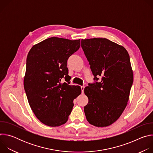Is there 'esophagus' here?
Returning a JSON list of instances; mask_svg holds the SVG:
<instances>
[{
    "mask_svg": "<svg viewBox=\"0 0 153 153\" xmlns=\"http://www.w3.org/2000/svg\"><path fill=\"white\" fill-rule=\"evenodd\" d=\"M80 88H81L82 93H83V91H84V88H85V86H80Z\"/></svg>",
    "mask_w": 153,
    "mask_h": 153,
    "instance_id": "esophagus-1",
    "label": "esophagus"
}]
</instances>
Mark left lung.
Here are the masks:
<instances>
[{
  "label": "left lung",
  "mask_w": 153,
  "mask_h": 153,
  "mask_svg": "<svg viewBox=\"0 0 153 153\" xmlns=\"http://www.w3.org/2000/svg\"><path fill=\"white\" fill-rule=\"evenodd\" d=\"M81 47L94 81L84 89L89 100L84 106L86 120L97 127L109 126L119 118L129 99L133 83L129 56L124 47L105 38L82 39Z\"/></svg>",
  "instance_id": "1"
}]
</instances>
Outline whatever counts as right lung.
Here are the masks:
<instances>
[{
	"label": "right lung",
	"instance_id": "right-lung-1",
	"mask_svg": "<svg viewBox=\"0 0 153 153\" xmlns=\"http://www.w3.org/2000/svg\"><path fill=\"white\" fill-rule=\"evenodd\" d=\"M80 47V40L53 37L34 45L29 51L24 85L30 106L43 124L58 126L66 123L81 93L70 85L67 63ZM64 78L66 82L61 81Z\"/></svg>",
	"mask_w": 153,
	"mask_h": 153
}]
</instances>
